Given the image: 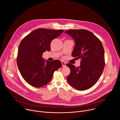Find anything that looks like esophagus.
I'll use <instances>...</instances> for the list:
<instances>
[{
    "mask_svg": "<svg viewBox=\"0 0 120 120\" xmlns=\"http://www.w3.org/2000/svg\"><path fill=\"white\" fill-rule=\"evenodd\" d=\"M61 63H62V67H65L66 66V62L64 61H61Z\"/></svg>",
    "mask_w": 120,
    "mask_h": 120,
    "instance_id": "34e87169",
    "label": "esophagus"
}]
</instances>
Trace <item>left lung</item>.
Returning <instances> with one entry per match:
<instances>
[{
    "instance_id": "left-lung-1",
    "label": "left lung",
    "mask_w": 120,
    "mask_h": 120,
    "mask_svg": "<svg viewBox=\"0 0 120 120\" xmlns=\"http://www.w3.org/2000/svg\"><path fill=\"white\" fill-rule=\"evenodd\" d=\"M64 33L70 35L75 43L71 56L81 59L79 67L66 64L71 70L67 81L78 90H87L95 85L103 71L105 61L103 45L96 35L88 30L72 29Z\"/></svg>"
}]
</instances>
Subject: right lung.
I'll return each instance as SVG.
<instances>
[{"instance_id":"1","label":"right lung","mask_w":120,"mask_h":120,"mask_svg":"<svg viewBox=\"0 0 120 120\" xmlns=\"http://www.w3.org/2000/svg\"><path fill=\"white\" fill-rule=\"evenodd\" d=\"M63 30L37 29L21 41L18 51L17 65L24 80L32 86L41 87L52 79L55 71L62 66L60 60H45L43 52L50 50V43Z\"/></svg>"}]
</instances>
